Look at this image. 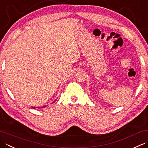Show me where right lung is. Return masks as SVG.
<instances>
[{
  "label": "right lung",
  "mask_w": 148,
  "mask_h": 148,
  "mask_svg": "<svg viewBox=\"0 0 148 148\" xmlns=\"http://www.w3.org/2000/svg\"><path fill=\"white\" fill-rule=\"evenodd\" d=\"M55 101H56V100H55L54 101H53V103H54L55 102ZM46 106H46V105H45V106H41V107H35V106H31V108H45V107Z\"/></svg>",
  "instance_id": "1"
}]
</instances>
